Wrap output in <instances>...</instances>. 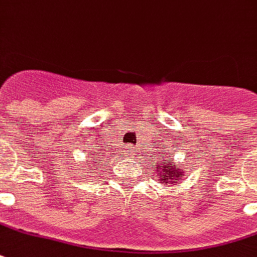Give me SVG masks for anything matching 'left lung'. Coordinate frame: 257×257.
I'll return each instance as SVG.
<instances>
[{
	"mask_svg": "<svg viewBox=\"0 0 257 257\" xmlns=\"http://www.w3.org/2000/svg\"><path fill=\"white\" fill-rule=\"evenodd\" d=\"M169 157H167V155ZM172 153H169L157 163H153L154 173L158 178L159 184L167 185V184H176L177 181H182V177L185 174V167L182 163H176L174 159L170 158Z\"/></svg>",
	"mask_w": 257,
	"mask_h": 257,
	"instance_id": "1",
	"label": "left lung"
}]
</instances>
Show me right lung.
Listing matches in <instances>:
<instances>
[{
  "mask_svg": "<svg viewBox=\"0 0 257 257\" xmlns=\"http://www.w3.org/2000/svg\"><path fill=\"white\" fill-rule=\"evenodd\" d=\"M95 161H98V159H96V158H91L90 163H96V162H95Z\"/></svg>",
  "mask_w": 257,
  "mask_h": 257,
  "instance_id": "1",
  "label": "right lung"
}]
</instances>
